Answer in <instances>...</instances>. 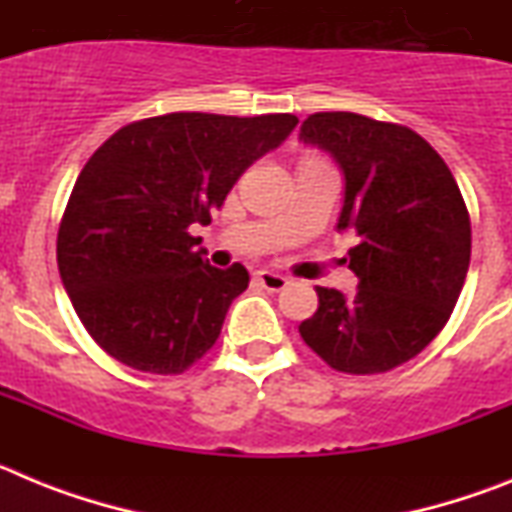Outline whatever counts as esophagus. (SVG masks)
I'll return each mask as SVG.
<instances>
[{"instance_id":"1","label":"esophagus","mask_w":512,"mask_h":512,"mask_svg":"<svg viewBox=\"0 0 512 512\" xmlns=\"http://www.w3.org/2000/svg\"><path fill=\"white\" fill-rule=\"evenodd\" d=\"M256 282H259L264 289H269V292H282V289L289 284V279L282 277V274H277V271L261 269L256 271Z\"/></svg>"}]
</instances>
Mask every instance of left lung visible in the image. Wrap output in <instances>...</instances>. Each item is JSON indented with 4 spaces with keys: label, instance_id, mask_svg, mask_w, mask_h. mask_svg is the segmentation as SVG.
I'll return each mask as SVG.
<instances>
[{
    "label": "left lung",
    "instance_id": "8db88e82",
    "mask_svg": "<svg viewBox=\"0 0 512 512\" xmlns=\"http://www.w3.org/2000/svg\"><path fill=\"white\" fill-rule=\"evenodd\" d=\"M300 138L341 164L338 228L359 238L348 248L356 295L315 287L318 310L300 336L336 372H390L449 323L472 256L469 210L446 161L405 125L315 112Z\"/></svg>",
    "mask_w": 512,
    "mask_h": 512
}]
</instances>
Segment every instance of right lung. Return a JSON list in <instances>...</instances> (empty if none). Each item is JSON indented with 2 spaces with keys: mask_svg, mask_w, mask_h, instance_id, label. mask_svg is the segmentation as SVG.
<instances>
[{
  "mask_svg": "<svg viewBox=\"0 0 512 512\" xmlns=\"http://www.w3.org/2000/svg\"><path fill=\"white\" fill-rule=\"evenodd\" d=\"M297 125L169 112L130 122L92 153L58 225V271L89 336L120 364L182 374L215 346L246 266L215 269L194 251L238 176Z\"/></svg>",
  "mask_w": 512,
  "mask_h": 512,
  "instance_id": "obj_1",
  "label": "right lung"
}]
</instances>
